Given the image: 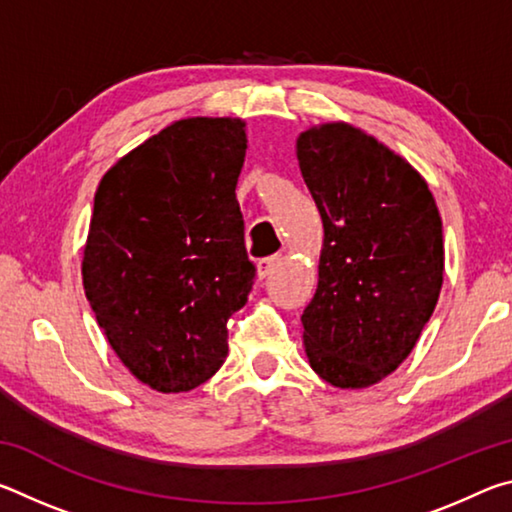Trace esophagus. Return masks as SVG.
Masks as SVG:
<instances>
[{"mask_svg": "<svg viewBox=\"0 0 512 512\" xmlns=\"http://www.w3.org/2000/svg\"><path fill=\"white\" fill-rule=\"evenodd\" d=\"M280 262H282V255H273V257L262 259V262L257 264V275L264 280V277H268V275H271V273L275 271L277 264H280Z\"/></svg>", "mask_w": 512, "mask_h": 512, "instance_id": "1", "label": "esophagus"}]
</instances>
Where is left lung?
Wrapping results in <instances>:
<instances>
[{"label": "left lung", "mask_w": 512, "mask_h": 512, "mask_svg": "<svg viewBox=\"0 0 512 512\" xmlns=\"http://www.w3.org/2000/svg\"><path fill=\"white\" fill-rule=\"evenodd\" d=\"M302 178L323 219L318 289L302 343L320 379L368 388L418 343L443 289V221L427 180L345 121L298 135Z\"/></svg>", "instance_id": "8db88e82"}]
</instances>
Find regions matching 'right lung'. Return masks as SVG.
I'll use <instances>...</instances> for the list:
<instances>
[{"label":"right lung","instance_id":"1","mask_svg":"<svg viewBox=\"0 0 512 512\" xmlns=\"http://www.w3.org/2000/svg\"><path fill=\"white\" fill-rule=\"evenodd\" d=\"M237 117L178 119L103 173L83 248L85 298L110 348L158 393H187L228 357L255 266L235 196Z\"/></svg>","mask_w":512,"mask_h":512}]
</instances>
